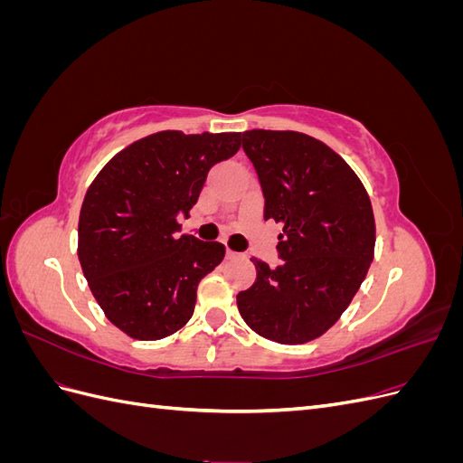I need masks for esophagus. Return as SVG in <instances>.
<instances>
[{"mask_svg":"<svg viewBox=\"0 0 463 463\" xmlns=\"http://www.w3.org/2000/svg\"><path fill=\"white\" fill-rule=\"evenodd\" d=\"M241 255L240 253H235V250H232V249H228L226 250V259H230V260H233V259H240Z\"/></svg>","mask_w":463,"mask_h":463,"instance_id":"1","label":"esophagus"}]
</instances>
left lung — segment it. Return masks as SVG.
<instances>
[{
	"label": "left lung",
	"instance_id": "left-lung-1",
	"mask_svg": "<svg viewBox=\"0 0 463 463\" xmlns=\"http://www.w3.org/2000/svg\"><path fill=\"white\" fill-rule=\"evenodd\" d=\"M262 194L264 220L282 226L284 264L250 259L257 282L237 293L250 330L278 344H307L352 303L374 257L371 199L347 162L315 137L253 129L241 135Z\"/></svg>",
	"mask_w": 463,
	"mask_h": 463
}]
</instances>
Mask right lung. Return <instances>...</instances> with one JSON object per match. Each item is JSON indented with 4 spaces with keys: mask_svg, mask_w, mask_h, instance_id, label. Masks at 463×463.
<instances>
[{
    "mask_svg": "<svg viewBox=\"0 0 463 463\" xmlns=\"http://www.w3.org/2000/svg\"><path fill=\"white\" fill-rule=\"evenodd\" d=\"M241 133L160 131L118 152L90 184L79 214L82 274L111 325L135 340L184 328L201 279L226 247L177 235L214 164L232 158Z\"/></svg>",
    "mask_w": 463,
    "mask_h": 463,
    "instance_id": "right-lung-1",
    "label": "right lung"
}]
</instances>
